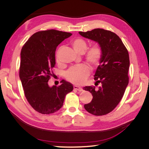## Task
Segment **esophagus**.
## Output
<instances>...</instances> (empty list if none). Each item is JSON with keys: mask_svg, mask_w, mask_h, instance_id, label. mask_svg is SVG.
Wrapping results in <instances>:
<instances>
[{"mask_svg": "<svg viewBox=\"0 0 149 149\" xmlns=\"http://www.w3.org/2000/svg\"><path fill=\"white\" fill-rule=\"evenodd\" d=\"M73 88H74V89L77 90V91H83V88H81V87H79V86H76V85H74V86H73Z\"/></svg>", "mask_w": 149, "mask_h": 149, "instance_id": "obj_1", "label": "esophagus"}]
</instances>
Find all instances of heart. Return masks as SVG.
Here are the masks:
<instances>
[{
  "label": "heart",
  "instance_id": "b5f03b06",
  "mask_svg": "<svg viewBox=\"0 0 149 149\" xmlns=\"http://www.w3.org/2000/svg\"><path fill=\"white\" fill-rule=\"evenodd\" d=\"M72 47L74 50L79 53H84L85 60L88 63L94 67L100 64L102 58V49L101 47L96 44H94L87 48V43L83 38H78L74 39L71 42ZM61 48H60L56 54V60L59 61V53ZM90 73L89 66L86 64H81L71 67L65 74V78L68 81L76 84H83Z\"/></svg>",
  "mask_w": 149,
  "mask_h": 149
}]
</instances>
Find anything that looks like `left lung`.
Returning a JSON list of instances; mask_svg holds the SVG:
<instances>
[{
    "label": "left lung",
    "mask_w": 149,
    "mask_h": 149,
    "mask_svg": "<svg viewBox=\"0 0 149 149\" xmlns=\"http://www.w3.org/2000/svg\"><path fill=\"white\" fill-rule=\"evenodd\" d=\"M79 33L97 42L102 52L100 65L94 76L95 85L100 83L101 86L98 89L95 86L83 88L93 97L91 102L84 104V109L94 116L106 115L118 106L128 85L129 53L119 36L111 31L95 29Z\"/></svg>",
    "instance_id": "8db88e82"
}]
</instances>
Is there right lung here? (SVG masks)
<instances>
[{
  "label": "right lung",
  "mask_w": 149,
  "mask_h": 149,
  "mask_svg": "<svg viewBox=\"0 0 149 149\" xmlns=\"http://www.w3.org/2000/svg\"><path fill=\"white\" fill-rule=\"evenodd\" d=\"M71 33L48 30L36 32L22 48L19 76L25 96L33 109L43 114L54 113L63 106L73 86L63 79L61 84L49 86L53 73L57 46Z\"/></svg>",
  "instance_id": "right-lung-1"
}]
</instances>
